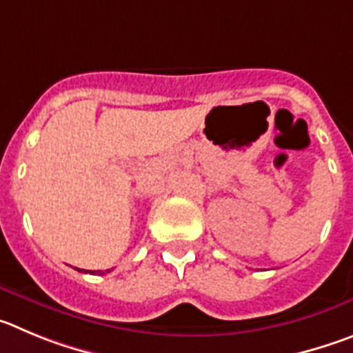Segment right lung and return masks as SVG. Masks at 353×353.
<instances>
[{"mask_svg":"<svg viewBox=\"0 0 353 353\" xmlns=\"http://www.w3.org/2000/svg\"><path fill=\"white\" fill-rule=\"evenodd\" d=\"M77 271H81V272H90V274H93V272L94 271H85V269H77ZM101 272V271H100ZM107 272H109V271H107Z\"/></svg>","mask_w":353,"mask_h":353,"instance_id":"add662e5","label":"right lung"}]
</instances>
